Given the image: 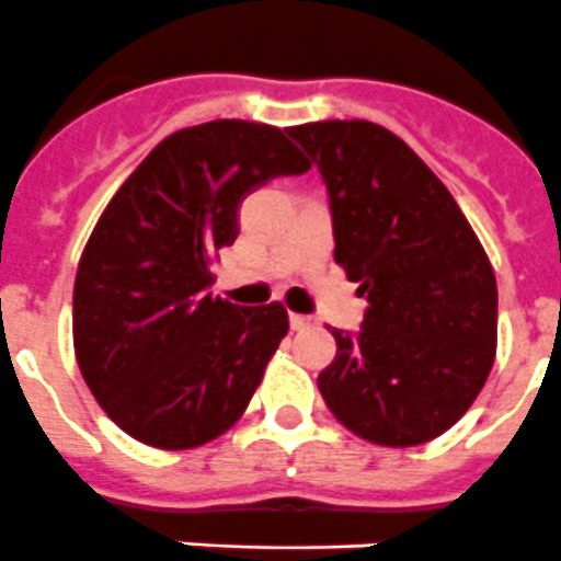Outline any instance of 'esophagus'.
Instances as JSON below:
<instances>
[{
	"label": "esophagus",
	"mask_w": 561,
	"mask_h": 561,
	"mask_svg": "<svg viewBox=\"0 0 561 561\" xmlns=\"http://www.w3.org/2000/svg\"><path fill=\"white\" fill-rule=\"evenodd\" d=\"M313 324V319L310 317H302V313H290V328L294 331H305V328H310Z\"/></svg>",
	"instance_id": "esophagus-1"
}]
</instances>
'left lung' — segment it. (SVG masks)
Listing matches in <instances>:
<instances>
[{"mask_svg": "<svg viewBox=\"0 0 561 561\" xmlns=\"http://www.w3.org/2000/svg\"><path fill=\"white\" fill-rule=\"evenodd\" d=\"M319 164L336 265L359 282V336L333 331L319 393L359 439L413 448L468 413L496 359V276L439 176L365 119L288 128Z\"/></svg>", "mask_w": 561, "mask_h": 561, "instance_id": "left-lung-1", "label": "left lung"}]
</instances>
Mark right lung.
Returning <instances> with one entry per match:
<instances>
[{
	"mask_svg": "<svg viewBox=\"0 0 561 561\" xmlns=\"http://www.w3.org/2000/svg\"><path fill=\"white\" fill-rule=\"evenodd\" d=\"M310 168L285 130L216 119L164 136L113 193L73 282V353L102 411L159 450L237 425L288 333L282 302L210 296L239 202Z\"/></svg>",
	"mask_w": 561,
	"mask_h": 561,
	"instance_id": "right-lung-1",
	"label": "right lung"
}]
</instances>
